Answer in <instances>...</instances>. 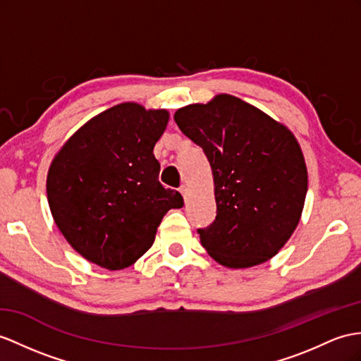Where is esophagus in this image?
<instances>
[{
    "label": "esophagus",
    "instance_id": "34e87169",
    "mask_svg": "<svg viewBox=\"0 0 361 361\" xmlns=\"http://www.w3.org/2000/svg\"><path fill=\"white\" fill-rule=\"evenodd\" d=\"M179 190H180V192H182V196H183V199H185V200H187V199H188V196H190V191H188V187H187V185H182V187L179 188Z\"/></svg>",
    "mask_w": 361,
    "mask_h": 361
}]
</instances>
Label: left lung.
<instances>
[{"label":"left lung","mask_w":361,"mask_h":361,"mask_svg":"<svg viewBox=\"0 0 361 361\" xmlns=\"http://www.w3.org/2000/svg\"><path fill=\"white\" fill-rule=\"evenodd\" d=\"M180 131L202 147L214 180L216 219L200 243L226 268L269 260L302 216L307 171L302 148L283 124L231 94L174 113Z\"/></svg>","instance_id":"8db88e82"}]
</instances>
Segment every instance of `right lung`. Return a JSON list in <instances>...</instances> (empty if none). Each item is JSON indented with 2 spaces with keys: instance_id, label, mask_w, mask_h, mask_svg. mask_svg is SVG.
I'll use <instances>...</instances> for the list:
<instances>
[{
  "instance_id": "1",
  "label": "right lung",
  "mask_w": 361,
  "mask_h": 361,
  "mask_svg": "<svg viewBox=\"0 0 361 361\" xmlns=\"http://www.w3.org/2000/svg\"><path fill=\"white\" fill-rule=\"evenodd\" d=\"M169 118L166 110L118 104L85 122L51 161V216L84 259L110 271L133 265L166 211L182 208L179 192L159 182L153 154Z\"/></svg>"
}]
</instances>
